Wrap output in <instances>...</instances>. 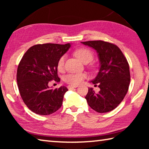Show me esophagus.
Here are the masks:
<instances>
[{
    "label": "esophagus",
    "instance_id": "obj_1",
    "mask_svg": "<svg viewBox=\"0 0 149 149\" xmlns=\"http://www.w3.org/2000/svg\"><path fill=\"white\" fill-rule=\"evenodd\" d=\"M77 87H78L77 85H68V88L69 89H74V88H76Z\"/></svg>",
    "mask_w": 149,
    "mask_h": 149
}]
</instances>
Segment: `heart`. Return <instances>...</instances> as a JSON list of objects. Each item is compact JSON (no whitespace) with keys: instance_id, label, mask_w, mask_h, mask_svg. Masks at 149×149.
<instances>
[{"instance_id":"heart-1","label":"heart","mask_w":149,"mask_h":149,"mask_svg":"<svg viewBox=\"0 0 149 149\" xmlns=\"http://www.w3.org/2000/svg\"><path fill=\"white\" fill-rule=\"evenodd\" d=\"M75 55L77 58L84 63L89 62L93 59V53L89 49L86 48H80L75 51ZM65 56L63 55L60 58L57 62V68L59 71H62L64 67ZM86 77V74L84 73H76V74H68L64 78L65 82L70 85H76L81 83L85 78Z\"/></svg>"}]
</instances>
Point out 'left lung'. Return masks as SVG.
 Segmentation results:
<instances>
[{
	"instance_id": "obj_1",
	"label": "left lung",
	"mask_w": 149,
	"mask_h": 149,
	"mask_svg": "<svg viewBox=\"0 0 149 149\" xmlns=\"http://www.w3.org/2000/svg\"><path fill=\"white\" fill-rule=\"evenodd\" d=\"M98 53L100 69L93 84L100 88L96 93L89 88L85 97L89 107L99 113L110 112L116 108L127 94L130 83V66L124 55L114 44L103 41L81 42Z\"/></svg>"
}]
</instances>
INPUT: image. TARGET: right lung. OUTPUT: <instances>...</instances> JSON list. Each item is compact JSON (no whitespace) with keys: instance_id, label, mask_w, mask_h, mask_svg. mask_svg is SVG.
Masks as SVG:
<instances>
[{"instance_id":"1","label":"right lung","mask_w":149,"mask_h":149,"mask_svg":"<svg viewBox=\"0 0 149 149\" xmlns=\"http://www.w3.org/2000/svg\"><path fill=\"white\" fill-rule=\"evenodd\" d=\"M71 47L70 43L34 45L27 50L17 67L19 94L29 110L37 114L49 115L62 107L66 87L52 89V80L58 82L57 62Z\"/></svg>"}]
</instances>
